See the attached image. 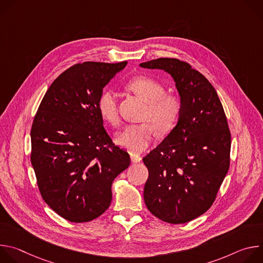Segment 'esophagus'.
<instances>
[{
  "instance_id": "obj_1",
  "label": "esophagus",
  "mask_w": 263,
  "mask_h": 263,
  "mask_svg": "<svg viewBox=\"0 0 263 263\" xmlns=\"http://www.w3.org/2000/svg\"><path fill=\"white\" fill-rule=\"evenodd\" d=\"M130 157H131V161H132L133 163H137V162H140V161H141V157H140L139 155L131 154Z\"/></svg>"
}]
</instances>
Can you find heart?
<instances>
[{
    "label": "heart",
    "instance_id": "heart-1",
    "mask_svg": "<svg viewBox=\"0 0 263 263\" xmlns=\"http://www.w3.org/2000/svg\"><path fill=\"white\" fill-rule=\"evenodd\" d=\"M129 90L147 103L143 120L140 125H129L118 133L117 142L131 153H141L151 144L157 135L168 132L177 123L181 103L178 97L166 95L164 86L157 80L139 76L127 83ZM98 109L101 117L111 125H119L120 115L118 96L111 89H105L98 99Z\"/></svg>",
    "mask_w": 263,
    "mask_h": 263
}]
</instances>
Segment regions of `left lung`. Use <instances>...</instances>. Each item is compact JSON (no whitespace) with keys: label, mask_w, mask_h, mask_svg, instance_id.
Wrapping results in <instances>:
<instances>
[{"label":"left lung","mask_w":263,"mask_h":263,"mask_svg":"<svg viewBox=\"0 0 263 263\" xmlns=\"http://www.w3.org/2000/svg\"><path fill=\"white\" fill-rule=\"evenodd\" d=\"M139 65L168 72L181 100L176 127L142 159L148 171L144 203L159 219L184 223L211 207L228 173L227 118L214 87L190 63L158 58Z\"/></svg>","instance_id":"left-lung-1"}]
</instances>
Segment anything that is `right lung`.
<instances>
[{"label": "right lung", "instance_id": "right-lung-1", "mask_svg": "<svg viewBox=\"0 0 263 263\" xmlns=\"http://www.w3.org/2000/svg\"><path fill=\"white\" fill-rule=\"evenodd\" d=\"M127 61H87L64 70L51 84L31 128V163L45 202L72 222L90 221L112 200L114 180L130 165L112 142L98 99Z\"/></svg>", "mask_w": 263, "mask_h": 263}]
</instances>
